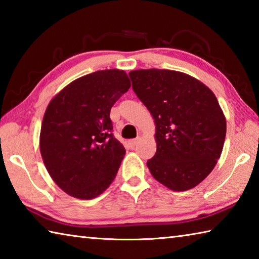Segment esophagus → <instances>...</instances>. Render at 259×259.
Returning <instances> with one entry per match:
<instances>
[{
	"label": "esophagus",
	"mask_w": 259,
	"mask_h": 259,
	"mask_svg": "<svg viewBox=\"0 0 259 259\" xmlns=\"http://www.w3.org/2000/svg\"><path fill=\"white\" fill-rule=\"evenodd\" d=\"M137 143H138V139H131L128 142V145L130 148H135V146L137 145Z\"/></svg>",
	"instance_id": "1"
}]
</instances>
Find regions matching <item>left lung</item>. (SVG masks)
I'll return each instance as SVG.
<instances>
[{
  "mask_svg": "<svg viewBox=\"0 0 259 259\" xmlns=\"http://www.w3.org/2000/svg\"><path fill=\"white\" fill-rule=\"evenodd\" d=\"M129 76L155 123L156 153L147 161L152 176L169 190H191L221 157L226 119L216 96L188 74L137 69Z\"/></svg>",
  "mask_w": 259,
  "mask_h": 259,
  "instance_id": "1",
  "label": "left lung"
}]
</instances>
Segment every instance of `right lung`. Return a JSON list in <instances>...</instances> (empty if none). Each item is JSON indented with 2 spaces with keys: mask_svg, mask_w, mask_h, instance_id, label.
Returning a JSON list of instances; mask_svg holds the SVG:
<instances>
[{
  "mask_svg": "<svg viewBox=\"0 0 259 259\" xmlns=\"http://www.w3.org/2000/svg\"><path fill=\"white\" fill-rule=\"evenodd\" d=\"M130 85L124 71H97L69 83L48 105L41 155L54 182L73 198H97L115 178L125 150L112 134L109 113Z\"/></svg>",
  "mask_w": 259,
  "mask_h": 259,
  "instance_id": "obj_1",
  "label": "right lung"
}]
</instances>
